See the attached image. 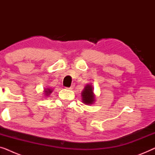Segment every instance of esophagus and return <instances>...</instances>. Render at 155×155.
I'll return each mask as SVG.
<instances>
[{
  "mask_svg": "<svg viewBox=\"0 0 155 155\" xmlns=\"http://www.w3.org/2000/svg\"><path fill=\"white\" fill-rule=\"evenodd\" d=\"M74 87H75V84H72L71 87H67L66 89H68V90H72L74 88Z\"/></svg>",
  "mask_w": 155,
  "mask_h": 155,
  "instance_id": "obj_1",
  "label": "esophagus"
}]
</instances>
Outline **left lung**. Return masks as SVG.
Returning <instances> with one entry per match:
<instances>
[{
	"mask_svg": "<svg viewBox=\"0 0 155 155\" xmlns=\"http://www.w3.org/2000/svg\"><path fill=\"white\" fill-rule=\"evenodd\" d=\"M82 103L86 105L93 104L96 101V96L94 93V88L91 84H86L81 92Z\"/></svg>",
	"mask_w": 155,
	"mask_h": 155,
	"instance_id": "obj_1",
	"label": "left lung"
}]
</instances>
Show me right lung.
Returning a JSON list of instances; mask_svg holds the SVG:
<instances>
[{"label": "right lung", "mask_w": 155, "mask_h": 155, "mask_svg": "<svg viewBox=\"0 0 155 155\" xmlns=\"http://www.w3.org/2000/svg\"><path fill=\"white\" fill-rule=\"evenodd\" d=\"M53 90L49 87L45 88L44 90V94L45 97H48L51 94V93H52Z\"/></svg>", "instance_id": "right-lung-1"}]
</instances>
